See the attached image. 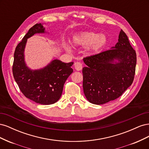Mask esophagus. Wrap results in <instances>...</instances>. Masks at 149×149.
Wrapping results in <instances>:
<instances>
[{"label": "esophagus", "mask_w": 149, "mask_h": 149, "mask_svg": "<svg viewBox=\"0 0 149 149\" xmlns=\"http://www.w3.org/2000/svg\"><path fill=\"white\" fill-rule=\"evenodd\" d=\"M74 68H75L76 70L80 71V70H82L83 65L80 62H76L74 65Z\"/></svg>", "instance_id": "1"}]
</instances>
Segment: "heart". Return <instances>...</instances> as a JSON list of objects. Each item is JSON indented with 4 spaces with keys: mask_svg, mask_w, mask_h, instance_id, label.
I'll return each instance as SVG.
<instances>
[{
    "mask_svg": "<svg viewBox=\"0 0 149 149\" xmlns=\"http://www.w3.org/2000/svg\"><path fill=\"white\" fill-rule=\"evenodd\" d=\"M107 42L106 37L104 35H98L93 31H85L74 36L73 43L74 46L88 47V53L94 54L105 46ZM67 51L70 50L68 46H65Z\"/></svg>",
    "mask_w": 149,
    "mask_h": 149,
    "instance_id": "obj_1",
    "label": "heart"
}]
</instances>
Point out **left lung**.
Instances as JSON below:
<instances>
[{"mask_svg": "<svg viewBox=\"0 0 149 149\" xmlns=\"http://www.w3.org/2000/svg\"><path fill=\"white\" fill-rule=\"evenodd\" d=\"M118 60V62L115 61ZM83 87L87 100L103 104L118 98L132 84L136 53L121 30L118 42L112 49L83 58Z\"/></svg>", "mask_w": 149, "mask_h": 149, "instance_id": "1", "label": "left lung"}]
</instances>
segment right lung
Returning <instances> with one entry per match:
<instances>
[{
  "mask_svg": "<svg viewBox=\"0 0 149 149\" xmlns=\"http://www.w3.org/2000/svg\"><path fill=\"white\" fill-rule=\"evenodd\" d=\"M45 32L42 24H35L30 29L15 48L12 71L13 78L26 97L40 104L48 105L59 100L64 84L73 71L71 67L73 62L65 63L56 59L37 70H31L26 66L24 49L27 38L35 33Z\"/></svg>",
  "mask_w": 149,
  "mask_h": 149,
  "instance_id": "obj_1",
  "label": "right lung"
}]
</instances>
